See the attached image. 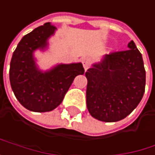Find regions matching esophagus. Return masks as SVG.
Segmentation results:
<instances>
[{
	"label": "esophagus",
	"instance_id": "esophagus-1",
	"mask_svg": "<svg viewBox=\"0 0 155 155\" xmlns=\"http://www.w3.org/2000/svg\"><path fill=\"white\" fill-rule=\"evenodd\" d=\"M81 62L83 64V67H84L85 70H87L90 67V65H91V58H90V57H88V56H85V57H83V58H82Z\"/></svg>",
	"mask_w": 155,
	"mask_h": 155
}]
</instances>
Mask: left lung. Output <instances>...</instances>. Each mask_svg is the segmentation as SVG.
<instances>
[{"instance_id": "left-lung-1", "label": "left lung", "mask_w": 155, "mask_h": 155, "mask_svg": "<svg viewBox=\"0 0 155 155\" xmlns=\"http://www.w3.org/2000/svg\"><path fill=\"white\" fill-rule=\"evenodd\" d=\"M129 49L106 54L102 62L85 73L87 107L95 119L114 122L126 118L138 106L145 90L143 56L133 41Z\"/></svg>"}]
</instances>
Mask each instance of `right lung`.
<instances>
[{
  "label": "right lung",
  "mask_w": 155,
  "mask_h": 155,
  "mask_svg": "<svg viewBox=\"0 0 155 155\" xmlns=\"http://www.w3.org/2000/svg\"><path fill=\"white\" fill-rule=\"evenodd\" d=\"M55 27L46 23L25 35L12 54L10 64L12 89L25 109L35 112H45L55 109L63 101L74 78L83 75L81 63L59 65L49 72L36 69L33 52L44 48Z\"/></svg>",
  "instance_id": "1"
}]
</instances>
